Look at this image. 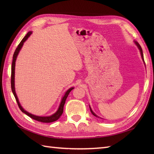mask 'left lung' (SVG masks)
<instances>
[{
  "label": "left lung",
  "mask_w": 154,
  "mask_h": 154,
  "mask_svg": "<svg viewBox=\"0 0 154 154\" xmlns=\"http://www.w3.org/2000/svg\"><path fill=\"white\" fill-rule=\"evenodd\" d=\"M134 42H135V44H136V45L137 46V48H138V49H139V50L140 51V53H141V58H142V59H143V61L144 62V57H143V50H142V48H141V45L139 44V43L137 42H136V41H134ZM89 107H90V110H91V113L94 115V116H96V117H97V118H99V116H97L94 112H93L92 110V109H91V106H89Z\"/></svg>",
  "instance_id": "obj_1"
}]
</instances>
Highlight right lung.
Returning a JSON list of instances; mask_svg holds the SVG:
<instances>
[{
	"label": "right lung",
	"mask_w": 154,
	"mask_h": 154,
	"mask_svg": "<svg viewBox=\"0 0 154 154\" xmlns=\"http://www.w3.org/2000/svg\"><path fill=\"white\" fill-rule=\"evenodd\" d=\"M32 34V31H29L27 33V35L24 37V38L22 40V41L20 42V44H18V47L17 48V49L15 51V53L13 54V62H12V65H11V90L13 92V94L15 96L16 101L17 102V104L18 105V107H19V109L21 110V111L22 112H24V114H26V115H27L28 116L32 119H33L35 120L38 121V122H42V123H51V122H54L55 121L58 120L60 116H62V113H63V106L65 103H66V101L67 97L69 95V94L70 93L74 87H71L69 89H68L66 94L63 96V97H62V101H61V103H60V105L59 106V108L58 109V110L54 114H53V115H51L50 116H35L32 114L28 112H27L26 110H25L24 109L22 108V106L20 105V103H19V101L18 100V97L17 96L16 94V92H15V62H16V60H17V57L19 53V51H20L22 47L23 46V44L26 41V40L29 38V36Z\"/></svg>",
	"instance_id": "add662e5"
}]
</instances>
